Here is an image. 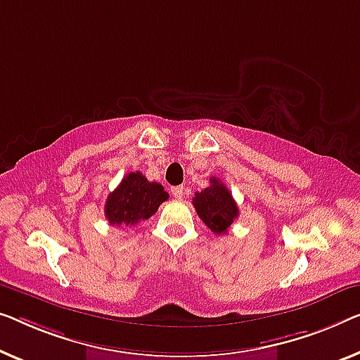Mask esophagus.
Returning <instances> with one entry per match:
<instances>
[{"label":"esophagus","instance_id":"esophagus-1","mask_svg":"<svg viewBox=\"0 0 360 360\" xmlns=\"http://www.w3.org/2000/svg\"><path fill=\"white\" fill-rule=\"evenodd\" d=\"M184 187H182V186H174V187H171V194H173V197L174 198H178V200H179V198H182V197H184Z\"/></svg>","mask_w":360,"mask_h":360}]
</instances>
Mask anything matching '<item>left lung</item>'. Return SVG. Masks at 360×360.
I'll return each instance as SVG.
<instances>
[{"mask_svg": "<svg viewBox=\"0 0 360 360\" xmlns=\"http://www.w3.org/2000/svg\"><path fill=\"white\" fill-rule=\"evenodd\" d=\"M192 203H194L195 212L202 221L214 234H226L239 214L231 192L217 178L210 179V186L207 189L195 192Z\"/></svg>", "mask_w": 360, "mask_h": 360, "instance_id": "obj_1", "label": "left lung"}]
</instances>
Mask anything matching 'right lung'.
I'll return each mask as SVG.
<instances>
[{
	"label": "right lung",
	"mask_w": 360,
	"mask_h": 360,
	"mask_svg": "<svg viewBox=\"0 0 360 360\" xmlns=\"http://www.w3.org/2000/svg\"><path fill=\"white\" fill-rule=\"evenodd\" d=\"M168 192L158 182H150L142 173H129L121 184L108 195L105 203V217L115 226H134L148 219L165 200Z\"/></svg>",
	"instance_id": "obj_1"
}]
</instances>
